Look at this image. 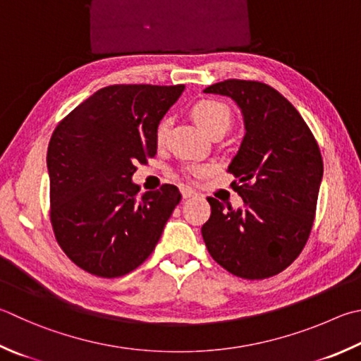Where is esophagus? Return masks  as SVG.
<instances>
[{
  "label": "esophagus",
  "mask_w": 361,
  "mask_h": 361,
  "mask_svg": "<svg viewBox=\"0 0 361 361\" xmlns=\"http://www.w3.org/2000/svg\"><path fill=\"white\" fill-rule=\"evenodd\" d=\"M181 195H183V199L194 197V195H195V191H194L192 188H189V186H183V188H181Z\"/></svg>",
  "instance_id": "esophagus-1"
}]
</instances>
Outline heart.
<instances>
[{"mask_svg":"<svg viewBox=\"0 0 361 361\" xmlns=\"http://www.w3.org/2000/svg\"><path fill=\"white\" fill-rule=\"evenodd\" d=\"M191 116L195 121V124L203 130V133L208 134L209 137L216 135V134H222L224 135L228 129L232 126V112L226 104H222L219 101L214 99H203L199 101L191 110ZM169 130V120H164L159 128H158V134H156V139H158L159 143L166 140ZM205 170L203 169H191L189 173L194 176L202 175Z\"/></svg>","mask_w":361,"mask_h":361,"instance_id":"1","label":"heart"}]
</instances>
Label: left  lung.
Listing matches in <instances>:
<instances>
[{"mask_svg": "<svg viewBox=\"0 0 361 361\" xmlns=\"http://www.w3.org/2000/svg\"><path fill=\"white\" fill-rule=\"evenodd\" d=\"M227 96L243 115L245 137L228 172L243 207L208 197L202 237L228 273L264 279L286 270L310 238L324 162L312 133L276 90L251 80H226L203 90Z\"/></svg>", "mask_w": 361, "mask_h": 361, "instance_id": "left-lung-1", "label": "left lung"}]
</instances>
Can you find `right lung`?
<instances>
[{
  "label": "right lung",
  "instance_id": "obj_1",
  "mask_svg": "<svg viewBox=\"0 0 361 361\" xmlns=\"http://www.w3.org/2000/svg\"><path fill=\"white\" fill-rule=\"evenodd\" d=\"M185 85H112L58 124L47 149L50 221L58 245L82 270L118 278L158 245L181 200L162 185L137 197L135 164L158 152V126Z\"/></svg>",
  "mask_w": 361,
  "mask_h": 361
}]
</instances>
